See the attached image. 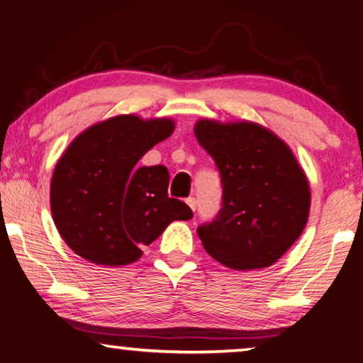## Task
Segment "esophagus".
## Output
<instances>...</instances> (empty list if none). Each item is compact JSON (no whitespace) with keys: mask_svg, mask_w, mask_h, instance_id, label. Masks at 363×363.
<instances>
[{"mask_svg":"<svg viewBox=\"0 0 363 363\" xmlns=\"http://www.w3.org/2000/svg\"><path fill=\"white\" fill-rule=\"evenodd\" d=\"M187 201V205L192 208V211H195L196 210V200L194 199V196H189V199L186 200Z\"/></svg>","mask_w":363,"mask_h":363,"instance_id":"obj_1","label":"esophagus"}]
</instances>
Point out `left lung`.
<instances>
[{
    "mask_svg": "<svg viewBox=\"0 0 363 363\" xmlns=\"http://www.w3.org/2000/svg\"><path fill=\"white\" fill-rule=\"evenodd\" d=\"M194 131L223 184L216 218L196 229L205 250L235 270L272 266L307 223L304 171L290 147L256 123L200 120Z\"/></svg>",
    "mask_w": 363,
    "mask_h": 363,
    "instance_id": "left-lung-1",
    "label": "left lung"
}]
</instances>
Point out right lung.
<instances>
[{
	"instance_id": "add662e5",
	"label": "right lung",
	"mask_w": 363,
	"mask_h": 363,
	"mask_svg": "<svg viewBox=\"0 0 363 363\" xmlns=\"http://www.w3.org/2000/svg\"><path fill=\"white\" fill-rule=\"evenodd\" d=\"M174 131L173 120L120 115L88 128L69 145L51 181L57 230L78 256L102 266H125L173 220L194 216L168 195L163 164L138 167L153 145Z\"/></svg>"
}]
</instances>
